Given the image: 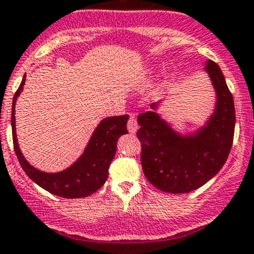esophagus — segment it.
Listing matches in <instances>:
<instances>
[{
	"instance_id": "1",
	"label": "esophagus",
	"mask_w": 254,
	"mask_h": 254,
	"mask_svg": "<svg viewBox=\"0 0 254 254\" xmlns=\"http://www.w3.org/2000/svg\"><path fill=\"white\" fill-rule=\"evenodd\" d=\"M127 128H128L129 133H136L137 129H138V123H137V120L134 117H131L128 120V123H127Z\"/></svg>"
}]
</instances>
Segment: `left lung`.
Masks as SVG:
<instances>
[{"instance_id":"1","label":"left lung","mask_w":254,"mask_h":254,"mask_svg":"<svg viewBox=\"0 0 254 254\" xmlns=\"http://www.w3.org/2000/svg\"><path fill=\"white\" fill-rule=\"evenodd\" d=\"M217 92L216 111L197 133L181 136L154 111L141 113L137 137L141 163L151 185L168 193H187L202 187L219 172L231 152L236 125L233 96L218 64L206 67ZM157 103L151 105L156 110Z\"/></svg>"}]
</instances>
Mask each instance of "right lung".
Listing matches in <instances>:
<instances>
[{
  "mask_svg": "<svg viewBox=\"0 0 254 254\" xmlns=\"http://www.w3.org/2000/svg\"><path fill=\"white\" fill-rule=\"evenodd\" d=\"M26 76L16 91L12 102L11 125L14 152L26 175L43 190L64 198H82L92 194L105 185L108 177V168L116 154L118 137L127 133L128 115L108 117L101 121L93 132L83 154L67 170L59 173H46L36 170L22 156L17 143L14 103L25 86Z\"/></svg>",
  "mask_w": 254,
  "mask_h": 254,
  "instance_id": "obj_1",
  "label": "right lung"
}]
</instances>
